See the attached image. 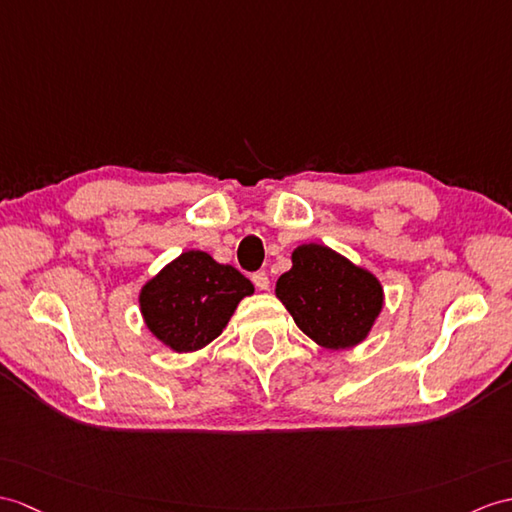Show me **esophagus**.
Wrapping results in <instances>:
<instances>
[{
  "mask_svg": "<svg viewBox=\"0 0 512 512\" xmlns=\"http://www.w3.org/2000/svg\"><path fill=\"white\" fill-rule=\"evenodd\" d=\"M253 283H255V288L261 290V292L270 288V279H268L266 272H255V275H253Z\"/></svg>",
  "mask_w": 512,
  "mask_h": 512,
  "instance_id": "esophagus-1",
  "label": "esophagus"
}]
</instances>
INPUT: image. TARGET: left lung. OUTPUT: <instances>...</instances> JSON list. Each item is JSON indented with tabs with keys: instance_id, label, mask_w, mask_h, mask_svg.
Wrapping results in <instances>:
<instances>
[{
	"instance_id": "8db88e82",
	"label": "left lung",
	"mask_w": 512,
	"mask_h": 512,
	"mask_svg": "<svg viewBox=\"0 0 512 512\" xmlns=\"http://www.w3.org/2000/svg\"><path fill=\"white\" fill-rule=\"evenodd\" d=\"M277 299L318 347H358L384 310V285L371 270L353 264L325 244H301L292 268L277 279Z\"/></svg>"
}]
</instances>
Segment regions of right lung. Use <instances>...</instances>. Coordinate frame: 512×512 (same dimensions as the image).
I'll return each instance as SVG.
<instances>
[{"label": "right lung", "mask_w": 512, "mask_h": 512, "mask_svg": "<svg viewBox=\"0 0 512 512\" xmlns=\"http://www.w3.org/2000/svg\"><path fill=\"white\" fill-rule=\"evenodd\" d=\"M253 283L205 251H185L139 290V312L150 334L174 353H194L229 325Z\"/></svg>", "instance_id": "1"}]
</instances>
